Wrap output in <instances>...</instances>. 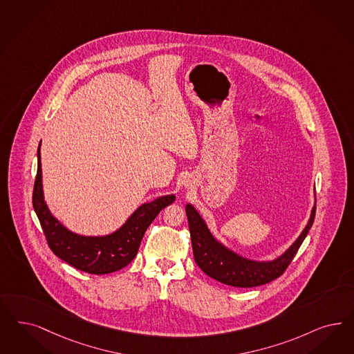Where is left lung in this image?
Here are the masks:
<instances>
[{
	"instance_id": "1",
	"label": "left lung",
	"mask_w": 354,
	"mask_h": 354,
	"mask_svg": "<svg viewBox=\"0 0 354 354\" xmlns=\"http://www.w3.org/2000/svg\"><path fill=\"white\" fill-rule=\"evenodd\" d=\"M315 210L317 200L311 209L305 229L280 257L270 260H255L232 251V248L218 241L207 227V222L198 210L192 204H187L185 213L189 225L196 264L209 277L225 285L235 288H254L268 283L280 277L290 264L314 223Z\"/></svg>"
}]
</instances>
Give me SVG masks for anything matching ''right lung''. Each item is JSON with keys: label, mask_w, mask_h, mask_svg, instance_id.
Here are the masks:
<instances>
[{"label": "right lung", "mask_w": 354, "mask_h": 354, "mask_svg": "<svg viewBox=\"0 0 354 354\" xmlns=\"http://www.w3.org/2000/svg\"><path fill=\"white\" fill-rule=\"evenodd\" d=\"M37 147V172L32 204L47 238L49 248L74 268L91 274H107L127 267L133 260L149 225L163 207L175 201V195L159 196L141 204L119 229L104 235H84L69 230L50 212L43 191V174Z\"/></svg>", "instance_id": "right-lung-1"}]
</instances>
